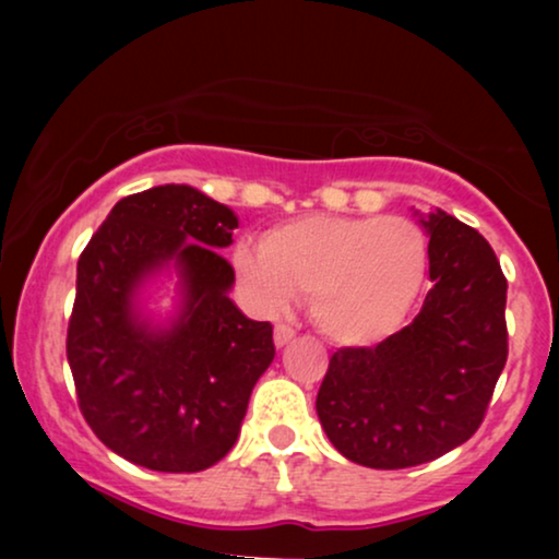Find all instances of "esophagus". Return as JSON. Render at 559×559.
I'll use <instances>...</instances> for the list:
<instances>
[{
	"mask_svg": "<svg viewBox=\"0 0 559 559\" xmlns=\"http://www.w3.org/2000/svg\"><path fill=\"white\" fill-rule=\"evenodd\" d=\"M293 338H295V328H289L285 323H280L277 328H274V346H277V348L287 346V343Z\"/></svg>",
	"mask_w": 559,
	"mask_h": 559,
	"instance_id": "esophagus-1",
	"label": "esophagus"
}]
</instances>
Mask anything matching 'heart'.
<instances>
[{"label":"heart","mask_w":559,"mask_h":559,"mask_svg":"<svg viewBox=\"0 0 559 559\" xmlns=\"http://www.w3.org/2000/svg\"><path fill=\"white\" fill-rule=\"evenodd\" d=\"M234 264L262 308L277 312L305 293L328 338L366 346L392 333L417 300L427 243L407 218L320 213L270 228L262 243H239Z\"/></svg>","instance_id":"b5f03b06"}]
</instances>
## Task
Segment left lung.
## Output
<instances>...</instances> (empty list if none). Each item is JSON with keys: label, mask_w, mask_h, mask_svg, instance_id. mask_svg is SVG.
<instances>
[{"label": "left lung", "mask_w": 559, "mask_h": 559, "mask_svg": "<svg viewBox=\"0 0 559 559\" xmlns=\"http://www.w3.org/2000/svg\"><path fill=\"white\" fill-rule=\"evenodd\" d=\"M430 236V293L400 333L338 348L318 392L335 450L366 468H409L463 445L507 364V277L476 228L415 211Z\"/></svg>", "instance_id": "1"}]
</instances>
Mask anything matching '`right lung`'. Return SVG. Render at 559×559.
Listing matches in <instances>:
<instances>
[{
  "mask_svg": "<svg viewBox=\"0 0 559 559\" xmlns=\"http://www.w3.org/2000/svg\"><path fill=\"white\" fill-rule=\"evenodd\" d=\"M234 228L228 205L170 182L121 198L79 259L66 341L79 407L106 448L142 468L216 465L274 358L272 325L228 297L234 270L216 249ZM159 276L179 282L165 321L143 305Z\"/></svg>",
  "mask_w": 559,
  "mask_h": 559,
  "instance_id": "right-lung-1",
  "label": "right lung"
}]
</instances>
